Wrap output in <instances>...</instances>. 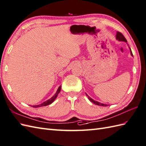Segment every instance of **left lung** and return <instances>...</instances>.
<instances>
[{
	"label": "left lung",
	"mask_w": 146,
	"mask_h": 146,
	"mask_svg": "<svg viewBox=\"0 0 146 146\" xmlns=\"http://www.w3.org/2000/svg\"><path fill=\"white\" fill-rule=\"evenodd\" d=\"M116 39L119 40V41H123V42H127V40L126 39V38L124 36V35L122 34V33L121 32H117V33H116ZM130 49V52H131V55L132 56H133V53H132V51L131 50V48H129ZM86 96L88 97V99L90 100V101H91V102L93 103L94 104H96V105H98V106H107V105L106 104H103V103H101L100 102H98V101H94L93 100V99H91V98L89 96H88V94L86 93Z\"/></svg>",
	"instance_id": "left-lung-1"
}]
</instances>
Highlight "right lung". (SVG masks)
I'll use <instances>...</instances> for the list:
<instances>
[{"instance_id":"add662e5","label":"right lung","mask_w":146,"mask_h":146,"mask_svg":"<svg viewBox=\"0 0 146 146\" xmlns=\"http://www.w3.org/2000/svg\"><path fill=\"white\" fill-rule=\"evenodd\" d=\"M60 90H61V86H60L58 87V88L57 91L56 93L54 94V95L50 98V99H49L48 100H47L46 101H45V102H43V103L40 104H38V105H35V106H33V108H38V107H41V106H47V105L48 104H52L54 101H55V100L58 94V93L60 92Z\"/></svg>"}]
</instances>
